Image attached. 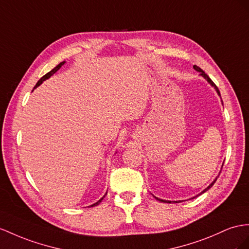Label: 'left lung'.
<instances>
[{"instance_id": "left-lung-1", "label": "left lung", "mask_w": 249, "mask_h": 249, "mask_svg": "<svg viewBox=\"0 0 249 249\" xmlns=\"http://www.w3.org/2000/svg\"><path fill=\"white\" fill-rule=\"evenodd\" d=\"M194 68H195V69L196 70V71H199V72L201 73V75H202V76H204V78H205V79H206V80H207V81H208V82L210 83V85H213V87L215 88V90H216V92H218V93H219V95H221V94H220V91H219V89H218V87H216V85H215V84H214V83H213V82L212 81V79H210V78H209V76H208V75H207V74H206L205 72H204V71H203V70H202V69H201V68H200L199 66H196V65H194ZM215 181H216V179H215V180H214V181H213V182L212 184H210V185H209V186H208V187H207L206 189H204V190L202 191V194H203V193H205V191H206V190H208V189H209L210 187H212V186L213 185V184H214V182H215ZM156 199H157V200H159V201H161V202H166V203H171V201H165V200H161V199H158V197H156ZM177 202H178V201H176V203H177Z\"/></svg>"}]
</instances>
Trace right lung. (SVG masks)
Listing matches in <instances>:
<instances>
[{
	"mask_svg": "<svg viewBox=\"0 0 249 249\" xmlns=\"http://www.w3.org/2000/svg\"><path fill=\"white\" fill-rule=\"evenodd\" d=\"M64 63H65V61H64V62H62V63H60L59 64V65H56L53 70H50V71L49 72H47L45 75H43L42 76V78L39 80V81H37V83H36V86H35V88L36 87H37V86H39V85H41L42 84V83H43V81H45V80H47L48 78H50V76H52L53 73H55L56 71H58V70L62 67V65H64ZM107 194V193H106ZM104 196L103 197H102V199H100L97 203H94V204H92V205H90V207H93V206H97V205H99V204H100V202L102 201V200H103L104 199Z\"/></svg>",
	"mask_w": 249,
	"mask_h": 249,
	"instance_id": "right-lung-1",
	"label": "right lung"
}]
</instances>
